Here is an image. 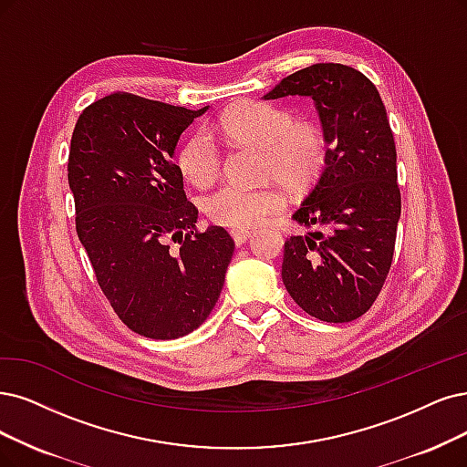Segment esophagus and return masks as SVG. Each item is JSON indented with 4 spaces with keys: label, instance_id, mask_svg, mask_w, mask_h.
Returning a JSON list of instances; mask_svg holds the SVG:
<instances>
[{
    "label": "esophagus",
    "instance_id": "obj_1",
    "mask_svg": "<svg viewBox=\"0 0 467 467\" xmlns=\"http://www.w3.org/2000/svg\"><path fill=\"white\" fill-rule=\"evenodd\" d=\"M231 236H233V240H234V244L236 246H243L246 240L252 236V231H244V229H233L231 231Z\"/></svg>",
    "mask_w": 467,
    "mask_h": 467
}]
</instances>
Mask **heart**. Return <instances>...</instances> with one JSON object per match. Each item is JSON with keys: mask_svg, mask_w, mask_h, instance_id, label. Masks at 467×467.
<instances>
[{"mask_svg": "<svg viewBox=\"0 0 467 467\" xmlns=\"http://www.w3.org/2000/svg\"><path fill=\"white\" fill-rule=\"evenodd\" d=\"M217 129L233 140L255 144L265 150V172L290 188L306 186L327 158L323 130L314 123H295L286 109L269 103H238L224 111ZM179 165L182 175L196 186L213 182L223 165L221 150L207 130H198L188 138ZM285 202L275 188L244 186L227 182L205 200L203 210L212 221L233 229H250L283 212Z\"/></svg>", "mask_w": 467, "mask_h": 467, "instance_id": "heart-1", "label": "heart"}]
</instances>
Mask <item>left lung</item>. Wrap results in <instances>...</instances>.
Segmentation results:
<instances>
[{
  "mask_svg": "<svg viewBox=\"0 0 467 467\" xmlns=\"http://www.w3.org/2000/svg\"><path fill=\"white\" fill-rule=\"evenodd\" d=\"M286 96L314 99L329 150L319 179L292 215L316 229L285 243L283 283L306 314L348 323L381 292L400 221L387 109L375 84L340 63L292 73L264 99Z\"/></svg>",
  "mask_w": 467,
  "mask_h": 467,
  "instance_id": "1",
  "label": "left lung"
}]
</instances>
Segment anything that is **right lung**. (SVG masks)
Here are the masks:
<instances>
[{
	"label": "right lung",
	"instance_id": "add662e5",
	"mask_svg": "<svg viewBox=\"0 0 467 467\" xmlns=\"http://www.w3.org/2000/svg\"><path fill=\"white\" fill-rule=\"evenodd\" d=\"M207 109L115 92L82 111L71 138L78 240L119 319L146 338L198 329L234 252L223 227L196 233L198 210L172 163L181 134Z\"/></svg>",
	"mask_w": 467,
	"mask_h": 467
}]
</instances>
